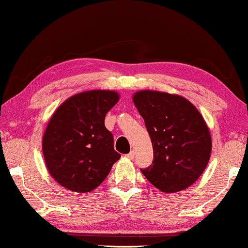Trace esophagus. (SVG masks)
Listing matches in <instances>:
<instances>
[{
  "label": "esophagus",
  "instance_id": "1",
  "mask_svg": "<svg viewBox=\"0 0 248 248\" xmlns=\"http://www.w3.org/2000/svg\"><path fill=\"white\" fill-rule=\"evenodd\" d=\"M125 156H127L128 159H133V158H135V152L130 151V152L128 153V155H125Z\"/></svg>",
  "mask_w": 248,
  "mask_h": 248
}]
</instances>
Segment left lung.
I'll list each match as a JSON object with an SVG mask.
<instances>
[{"label": "left lung", "mask_w": 248, "mask_h": 248, "mask_svg": "<svg viewBox=\"0 0 248 248\" xmlns=\"http://www.w3.org/2000/svg\"><path fill=\"white\" fill-rule=\"evenodd\" d=\"M133 103L151 138L153 161L140 169L160 191L173 193L198 180L209 163L212 141L201 113L186 98L142 90Z\"/></svg>", "instance_id": "8db88e82"}]
</instances>
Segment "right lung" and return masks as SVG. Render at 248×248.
<instances>
[{
    "mask_svg": "<svg viewBox=\"0 0 248 248\" xmlns=\"http://www.w3.org/2000/svg\"><path fill=\"white\" fill-rule=\"evenodd\" d=\"M119 96L110 90L77 93L62 103L50 118L43 137L47 170L70 191L86 193L107 178L120 155L105 117Z\"/></svg>",
    "mask_w": 248,
    "mask_h": 248,
    "instance_id": "1",
    "label": "right lung"
}]
</instances>
